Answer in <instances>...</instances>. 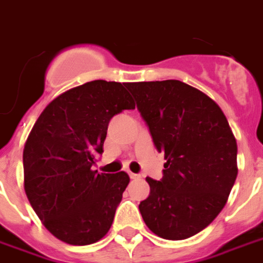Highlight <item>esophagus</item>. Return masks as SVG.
<instances>
[{
  "mask_svg": "<svg viewBox=\"0 0 263 263\" xmlns=\"http://www.w3.org/2000/svg\"><path fill=\"white\" fill-rule=\"evenodd\" d=\"M129 177H131V180H139L141 178L139 174H134V173H129Z\"/></svg>",
  "mask_w": 263,
  "mask_h": 263,
  "instance_id": "esophagus-1",
  "label": "esophagus"
}]
</instances>
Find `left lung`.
Here are the masks:
<instances>
[{"instance_id":"obj_1","label":"left lung","mask_w":263,"mask_h":263,"mask_svg":"<svg viewBox=\"0 0 263 263\" xmlns=\"http://www.w3.org/2000/svg\"><path fill=\"white\" fill-rule=\"evenodd\" d=\"M159 152L160 181L146 177L151 194L139 211L164 240H185L215 220L237 178V141L215 100L168 79L126 85Z\"/></svg>"}]
</instances>
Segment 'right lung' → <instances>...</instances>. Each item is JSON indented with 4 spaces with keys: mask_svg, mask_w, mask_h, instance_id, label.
<instances>
[{
    "mask_svg": "<svg viewBox=\"0 0 263 263\" xmlns=\"http://www.w3.org/2000/svg\"><path fill=\"white\" fill-rule=\"evenodd\" d=\"M126 85L99 79L64 92L43 110L25 143L26 196L44 227L71 246L102 240L129 184L125 171L92 170L110 120L135 108Z\"/></svg>",
    "mask_w": 263,
    "mask_h": 263,
    "instance_id": "right-lung-1",
    "label": "right lung"
}]
</instances>
